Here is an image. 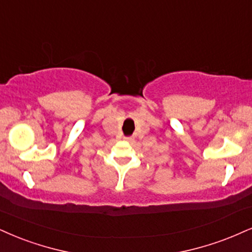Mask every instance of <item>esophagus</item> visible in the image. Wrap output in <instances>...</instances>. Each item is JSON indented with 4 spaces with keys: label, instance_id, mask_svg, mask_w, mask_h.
Segmentation results:
<instances>
[{
    "label": "esophagus",
    "instance_id": "obj_1",
    "mask_svg": "<svg viewBox=\"0 0 252 252\" xmlns=\"http://www.w3.org/2000/svg\"><path fill=\"white\" fill-rule=\"evenodd\" d=\"M125 140L128 141V142H131V141H133V138H132V136H126Z\"/></svg>",
    "mask_w": 252,
    "mask_h": 252
}]
</instances>
